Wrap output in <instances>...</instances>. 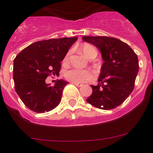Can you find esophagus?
<instances>
[{
    "label": "esophagus",
    "instance_id": "1",
    "mask_svg": "<svg viewBox=\"0 0 153 153\" xmlns=\"http://www.w3.org/2000/svg\"><path fill=\"white\" fill-rule=\"evenodd\" d=\"M72 83H74V85H76V86H83V84H82V83H76V82H73Z\"/></svg>",
    "mask_w": 153,
    "mask_h": 153
}]
</instances>
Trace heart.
I'll list each match as a JSON object with an SVG mask.
<instances>
[{
    "label": "heart",
    "instance_id": "b5f03b06",
    "mask_svg": "<svg viewBox=\"0 0 153 153\" xmlns=\"http://www.w3.org/2000/svg\"><path fill=\"white\" fill-rule=\"evenodd\" d=\"M81 51L83 54L88 59H92L97 56V51L95 47L90 44H83L81 47ZM65 76L67 79L76 83H82L86 80L92 79L93 76V74L90 71L79 69H72L68 70L65 74Z\"/></svg>",
    "mask_w": 153,
    "mask_h": 153
}]
</instances>
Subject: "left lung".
I'll return each mask as SVG.
<instances>
[{"instance_id":"1","label":"left lung","mask_w":153,"mask_h":153,"mask_svg":"<svg viewBox=\"0 0 153 153\" xmlns=\"http://www.w3.org/2000/svg\"><path fill=\"white\" fill-rule=\"evenodd\" d=\"M83 40L97 47L103 60L97 86L86 100L92 106L112 109L126 100L134 89L139 72L138 56L128 44L109 36H83Z\"/></svg>"}]
</instances>
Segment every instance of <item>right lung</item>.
<instances>
[{
    "label": "right lung",
    "instance_id": "right-lung-1",
    "mask_svg": "<svg viewBox=\"0 0 153 153\" xmlns=\"http://www.w3.org/2000/svg\"><path fill=\"white\" fill-rule=\"evenodd\" d=\"M77 37L40 40L24 48L13 60L15 90L25 106L38 113L59 105L67 81L57 79L54 86L46 83L48 76L58 74L60 62Z\"/></svg>",
    "mask_w": 153,
    "mask_h": 153
}]
</instances>
